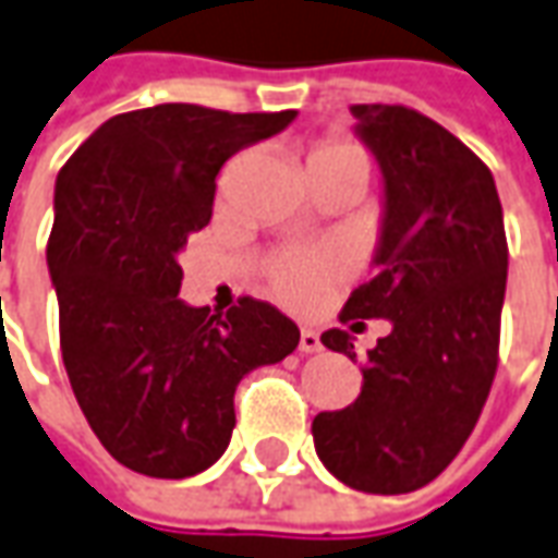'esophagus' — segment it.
<instances>
[{
    "label": "esophagus",
    "mask_w": 558,
    "mask_h": 558,
    "mask_svg": "<svg viewBox=\"0 0 558 558\" xmlns=\"http://www.w3.org/2000/svg\"><path fill=\"white\" fill-rule=\"evenodd\" d=\"M320 348H324L320 336H317L314 329L302 327V332H299V351H302V354H314V351H320Z\"/></svg>",
    "instance_id": "obj_1"
}]
</instances>
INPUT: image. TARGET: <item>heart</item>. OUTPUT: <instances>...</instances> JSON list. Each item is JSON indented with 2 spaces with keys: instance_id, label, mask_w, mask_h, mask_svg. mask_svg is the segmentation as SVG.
I'll list each match as a JSON object with an SVG mask.
<instances>
[{
  "instance_id": "b5f03b06",
  "label": "heart",
  "mask_w": 558,
  "mask_h": 558,
  "mask_svg": "<svg viewBox=\"0 0 558 558\" xmlns=\"http://www.w3.org/2000/svg\"><path fill=\"white\" fill-rule=\"evenodd\" d=\"M311 168L354 170L369 180V155L342 134H329L311 151ZM342 275L339 259L327 250H280L268 268V287L287 305H308Z\"/></svg>"
}]
</instances>
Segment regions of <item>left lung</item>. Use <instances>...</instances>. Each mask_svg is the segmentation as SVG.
<instances>
[{
	"instance_id": "left-lung-1",
	"label": "left lung",
	"mask_w": 558,
	"mask_h": 558,
	"mask_svg": "<svg viewBox=\"0 0 558 558\" xmlns=\"http://www.w3.org/2000/svg\"><path fill=\"white\" fill-rule=\"evenodd\" d=\"M351 116L385 177V219L378 275L351 293L339 320H390V332L366 351L357 400L320 412L311 434L344 486L403 495L452 464L486 407L507 234L492 170L442 124L400 104H357ZM320 342L357 357L348 329H327Z\"/></svg>"
}]
</instances>
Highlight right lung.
Wrapping results in <instances>:
<instances>
[{"label":"right lung","mask_w":558,"mask_h":558,"mask_svg":"<svg viewBox=\"0 0 558 558\" xmlns=\"http://www.w3.org/2000/svg\"><path fill=\"white\" fill-rule=\"evenodd\" d=\"M293 119L134 109L100 124L57 173L48 271L63 366L106 452L143 476L210 468L234 430L238 381L299 344L293 320L250 295L226 314L189 308L177 263L214 216L222 165Z\"/></svg>","instance_id":"1"}]
</instances>
